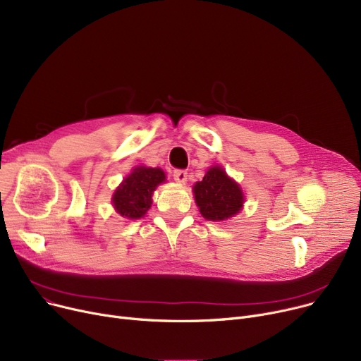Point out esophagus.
I'll list each match as a JSON object with an SVG mask.
<instances>
[{"instance_id":"obj_1","label":"esophagus","mask_w":361,"mask_h":361,"mask_svg":"<svg viewBox=\"0 0 361 361\" xmlns=\"http://www.w3.org/2000/svg\"><path fill=\"white\" fill-rule=\"evenodd\" d=\"M173 177H174V180H176L177 183L184 184V183L187 181V171H184V169H174Z\"/></svg>"}]
</instances>
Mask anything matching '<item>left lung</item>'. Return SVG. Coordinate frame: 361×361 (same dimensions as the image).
<instances>
[{"label": "left lung", "instance_id": "obj_1", "mask_svg": "<svg viewBox=\"0 0 361 361\" xmlns=\"http://www.w3.org/2000/svg\"><path fill=\"white\" fill-rule=\"evenodd\" d=\"M195 199L203 218L224 221L240 212L244 196L238 184L221 166H212L193 187Z\"/></svg>", "mask_w": 361, "mask_h": 361}]
</instances>
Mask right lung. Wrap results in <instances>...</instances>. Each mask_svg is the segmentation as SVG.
<instances>
[{
  "label": "right lung",
  "instance_id": "right-lung-1",
  "mask_svg": "<svg viewBox=\"0 0 361 361\" xmlns=\"http://www.w3.org/2000/svg\"><path fill=\"white\" fill-rule=\"evenodd\" d=\"M164 181L165 173L161 168H135L114 193V207L124 218H142L149 211L157 185Z\"/></svg>",
  "mask_w": 361,
  "mask_h": 361
}]
</instances>
